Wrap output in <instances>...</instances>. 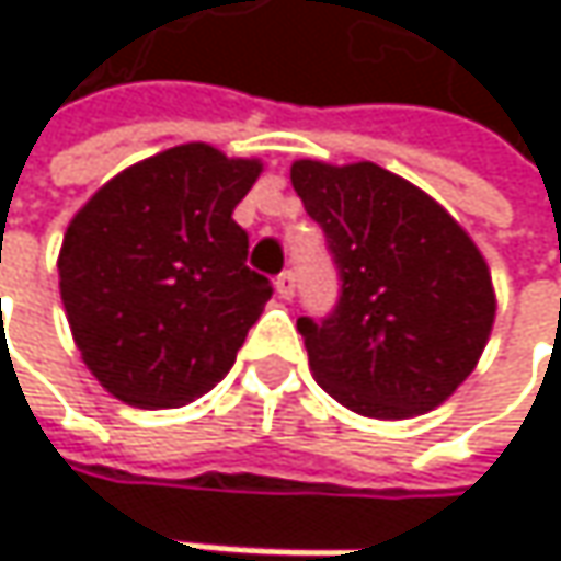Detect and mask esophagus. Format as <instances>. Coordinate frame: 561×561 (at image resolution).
<instances>
[{
  "instance_id": "obj_1",
  "label": "esophagus",
  "mask_w": 561,
  "mask_h": 561,
  "mask_svg": "<svg viewBox=\"0 0 561 561\" xmlns=\"http://www.w3.org/2000/svg\"><path fill=\"white\" fill-rule=\"evenodd\" d=\"M276 291H279L282 298H291L295 295V273L291 270H282L279 276H276Z\"/></svg>"
}]
</instances>
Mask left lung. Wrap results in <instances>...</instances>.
Wrapping results in <instances>:
<instances>
[{
  "mask_svg": "<svg viewBox=\"0 0 561 561\" xmlns=\"http://www.w3.org/2000/svg\"><path fill=\"white\" fill-rule=\"evenodd\" d=\"M291 187L337 270V305L298 318L314 380L370 419L445 402L494 324L491 273L471 237L425 191L374 162L305 159L291 165Z\"/></svg>",
  "mask_w": 561,
  "mask_h": 561,
  "instance_id": "8db88e82",
  "label": "left lung"
}]
</instances>
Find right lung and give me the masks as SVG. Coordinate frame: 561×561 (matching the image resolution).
I'll return each mask as SVG.
<instances>
[{
    "label": "right lung",
    "instance_id": "obj_1",
    "mask_svg": "<svg viewBox=\"0 0 561 561\" xmlns=\"http://www.w3.org/2000/svg\"><path fill=\"white\" fill-rule=\"evenodd\" d=\"M260 162L191 142L106 181L70 220L60 298L90 374L139 409L217 387L273 298L233 207Z\"/></svg>",
    "mask_w": 561,
    "mask_h": 561
}]
</instances>
